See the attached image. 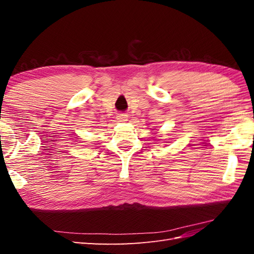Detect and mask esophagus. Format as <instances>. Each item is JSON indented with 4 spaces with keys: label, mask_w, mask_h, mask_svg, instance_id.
Masks as SVG:
<instances>
[{
    "label": "esophagus",
    "mask_w": 254,
    "mask_h": 254,
    "mask_svg": "<svg viewBox=\"0 0 254 254\" xmlns=\"http://www.w3.org/2000/svg\"><path fill=\"white\" fill-rule=\"evenodd\" d=\"M117 120L119 122H126V121H127V115H124V113H120V115L117 116Z\"/></svg>",
    "instance_id": "obj_1"
}]
</instances>
